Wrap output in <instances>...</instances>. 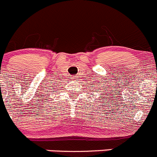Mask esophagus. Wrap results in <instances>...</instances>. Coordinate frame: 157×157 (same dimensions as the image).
<instances>
[{
  "label": "esophagus",
  "instance_id": "esophagus-1",
  "mask_svg": "<svg viewBox=\"0 0 157 157\" xmlns=\"http://www.w3.org/2000/svg\"><path fill=\"white\" fill-rule=\"evenodd\" d=\"M79 80H80V77H79L78 76H75V77H73V80H74V82L79 81Z\"/></svg>",
  "mask_w": 157,
  "mask_h": 157
}]
</instances>
